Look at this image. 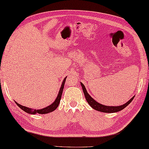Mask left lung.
I'll return each instance as SVG.
<instances>
[{
	"instance_id": "left-lung-1",
	"label": "left lung",
	"mask_w": 149,
	"mask_h": 149,
	"mask_svg": "<svg viewBox=\"0 0 149 149\" xmlns=\"http://www.w3.org/2000/svg\"><path fill=\"white\" fill-rule=\"evenodd\" d=\"M81 86L83 88V90L84 92V96H85V98L86 100V101L88 102V103L90 104V107H92L93 109L97 110V111L102 112H105V113H113V112H117L120 111V110L124 109L125 107L129 105V104L132 102L133 100V99L134 98V96L133 97H132L130 100L127 102L126 103L123 104V105L121 106H118V107H110V106H105V105H103L100 103H97V101H95L94 99H93L91 96H90L88 92H87L85 88V86H84V84L81 83Z\"/></svg>"
}]
</instances>
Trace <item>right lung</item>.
Masks as SVG:
<instances>
[{
    "instance_id": "right-lung-1",
    "label": "right lung",
    "mask_w": 149,
    "mask_h": 149,
    "mask_svg": "<svg viewBox=\"0 0 149 149\" xmlns=\"http://www.w3.org/2000/svg\"><path fill=\"white\" fill-rule=\"evenodd\" d=\"M66 77L64 79V80L63 81V83H62V85H61V88L59 90V94H58L57 97L56 99H55V101L52 104H50V105L45 108V109H40V110H36V109L34 110V109H30V108L24 107L22 105H20V104H19L18 103H17V102H15V103L22 110H24V112H27L28 113H31V114H36V113H40V114H45V113H49V112H51L52 111H54V110H55V109H57L58 106H59V104L61 99V96H62V94H63L64 85H65V83L66 81Z\"/></svg>"
}]
</instances>
